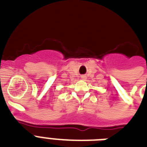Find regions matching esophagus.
<instances>
[{
  "instance_id": "esophagus-1",
  "label": "esophagus",
  "mask_w": 147,
  "mask_h": 147,
  "mask_svg": "<svg viewBox=\"0 0 147 147\" xmlns=\"http://www.w3.org/2000/svg\"><path fill=\"white\" fill-rule=\"evenodd\" d=\"M82 78H85V76H82Z\"/></svg>"
}]
</instances>
